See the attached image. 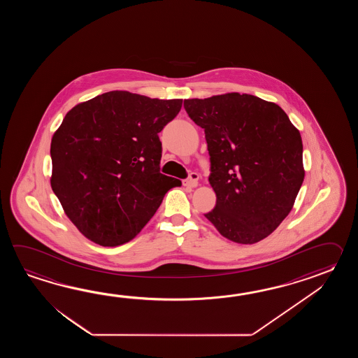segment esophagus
Returning a JSON list of instances; mask_svg holds the SVG:
<instances>
[{
	"label": "esophagus",
	"mask_w": 358,
	"mask_h": 358,
	"mask_svg": "<svg viewBox=\"0 0 358 358\" xmlns=\"http://www.w3.org/2000/svg\"><path fill=\"white\" fill-rule=\"evenodd\" d=\"M198 179H199V176H198L197 173H190L188 179L185 180V184L189 185V187H197Z\"/></svg>",
	"instance_id": "obj_1"
}]
</instances>
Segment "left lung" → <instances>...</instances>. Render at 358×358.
Here are the masks:
<instances>
[{
    "instance_id": "8db88e82",
    "label": "left lung",
    "mask_w": 358,
    "mask_h": 358,
    "mask_svg": "<svg viewBox=\"0 0 358 358\" xmlns=\"http://www.w3.org/2000/svg\"><path fill=\"white\" fill-rule=\"evenodd\" d=\"M205 129L216 206L206 217L236 243H257L290 213L303 182V145L282 107L252 94L184 99Z\"/></svg>"
}]
</instances>
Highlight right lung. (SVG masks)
Wrapping results in <instances>:
<instances>
[{"label": "right lung", "instance_id": "obj_1", "mask_svg": "<svg viewBox=\"0 0 358 358\" xmlns=\"http://www.w3.org/2000/svg\"><path fill=\"white\" fill-rule=\"evenodd\" d=\"M182 99L103 93L69 111L51 142V187L69 219L94 243L115 247L145 228L176 178L160 173L159 133Z\"/></svg>", "mask_w": 358, "mask_h": 358}]
</instances>
